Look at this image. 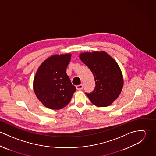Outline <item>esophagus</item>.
I'll list each match as a JSON object with an SVG mask.
<instances>
[{
	"instance_id": "obj_1",
	"label": "esophagus",
	"mask_w": 156,
	"mask_h": 156,
	"mask_svg": "<svg viewBox=\"0 0 156 156\" xmlns=\"http://www.w3.org/2000/svg\"><path fill=\"white\" fill-rule=\"evenodd\" d=\"M76 88L77 90H82L83 89V85L80 84V85H79L76 86Z\"/></svg>"
}]
</instances>
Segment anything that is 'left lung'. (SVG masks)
<instances>
[{"mask_svg": "<svg viewBox=\"0 0 156 156\" xmlns=\"http://www.w3.org/2000/svg\"><path fill=\"white\" fill-rule=\"evenodd\" d=\"M79 58L92 73L96 85L94 90L86 95L97 106H110L120 95L124 85L118 64L104 51L82 53Z\"/></svg>", "mask_w": 156, "mask_h": 156, "instance_id": "left-lung-1", "label": "left lung"}]
</instances>
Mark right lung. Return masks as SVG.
Listing matches in <instances>:
<instances>
[{"mask_svg":"<svg viewBox=\"0 0 156 156\" xmlns=\"http://www.w3.org/2000/svg\"><path fill=\"white\" fill-rule=\"evenodd\" d=\"M71 53L53 55L38 67L33 88L38 99L46 108L61 109L69 103L76 90L66 73Z\"/></svg>","mask_w":156,"mask_h":156,"instance_id":"right-lung-1","label":"right lung"}]
</instances>
